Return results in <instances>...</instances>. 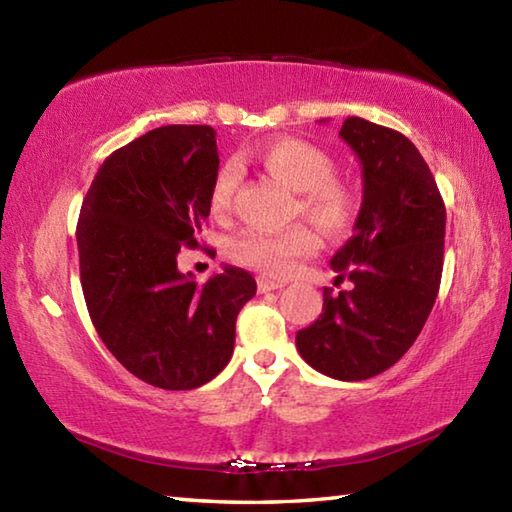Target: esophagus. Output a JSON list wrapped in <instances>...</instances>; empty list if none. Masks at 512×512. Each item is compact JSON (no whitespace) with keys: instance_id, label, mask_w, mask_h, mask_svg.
Masks as SVG:
<instances>
[{"instance_id":"34e87169","label":"esophagus","mask_w":512,"mask_h":512,"mask_svg":"<svg viewBox=\"0 0 512 512\" xmlns=\"http://www.w3.org/2000/svg\"><path fill=\"white\" fill-rule=\"evenodd\" d=\"M284 282L280 280H271V277H257V289L259 293H266V291H275V289H282Z\"/></svg>"}]
</instances>
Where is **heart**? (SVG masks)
Listing matches in <instances>:
<instances>
[{
  "label": "heart",
  "instance_id": "1",
  "mask_svg": "<svg viewBox=\"0 0 512 512\" xmlns=\"http://www.w3.org/2000/svg\"><path fill=\"white\" fill-rule=\"evenodd\" d=\"M257 162L284 187L298 192V212L327 237H341L352 228L359 212V194L348 180L334 176L332 155L296 137H275L257 149ZM239 185V171L232 162L216 169L210 185L214 214H225ZM318 239L307 225H293L282 232L244 230L232 239L235 262L257 268L266 275H289L300 257L316 253Z\"/></svg>",
  "mask_w": 512,
  "mask_h": 512
}]
</instances>
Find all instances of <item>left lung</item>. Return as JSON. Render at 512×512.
Masks as SVG:
<instances>
[{"instance_id":"left-lung-1","label":"left lung","mask_w":512,"mask_h":512,"mask_svg":"<svg viewBox=\"0 0 512 512\" xmlns=\"http://www.w3.org/2000/svg\"><path fill=\"white\" fill-rule=\"evenodd\" d=\"M341 137L361 160L363 203L354 235L332 257L348 291H323V314L296 334L311 368L341 381L379 375L418 339L436 302L445 203L409 137L361 117Z\"/></svg>"}]
</instances>
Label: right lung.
Here are the masks:
<instances>
[{"instance_id":"right-lung-1","label":"right lung","mask_w":512,"mask_h":512,"mask_svg":"<svg viewBox=\"0 0 512 512\" xmlns=\"http://www.w3.org/2000/svg\"><path fill=\"white\" fill-rule=\"evenodd\" d=\"M212 126H162L110 153L83 198L76 244L92 325L121 366L164 391H192L228 366L255 296L244 268L205 284L178 271L210 216L219 169Z\"/></svg>"}]
</instances>
